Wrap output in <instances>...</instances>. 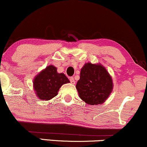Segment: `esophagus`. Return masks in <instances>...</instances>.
I'll return each instance as SVG.
<instances>
[{
    "label": "esophagus",
    "mask_w": 147,
    "mask_h": 147,
    "mask_svg": "<svg viewBox=\"0 0 147 147\" xmlns=\"http://www.w3.org/2000/svg\"><path fill=\"white\" fill-rule=\"evenodd\" d=\"M69 80H70L71 83L73 84H75V80H74V77H70Z\"/></svg>",
    "instance_id": "1"
}]
</instances>
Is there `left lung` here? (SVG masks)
I'll return each instance as SVG.
<instances>
[{"label": "left lung", "instance_id": "1", "mask_svg": "<svg viewBox=\"0 0 147 147\" xmlns=\"http://www.w3.org/2000/svg\"><path fill=\"white\" fill-rule=\"evenodd\" d=\"M80 98L89 105H100L106 100L113 89L110 75L100 65L87 63L80 71L76 84Z\"/></svg>", "mask_w": 147, "mask_h": 147}]
</instances>
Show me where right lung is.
Here are the masks:
<instances>
[{"label": "right lung", "instance_id": "add662e5", "mask_svg": "<svg viewBox=\"0 0 147 147\" xmlns=\"http://www.w3.org/2000/svg\"><path fill=\"white\" fill-rule=\"evenodd\" d=\"M68 82L69 80L65 74H58L56 67L50 65L34 78V90L40 99L49 100L58 94L63 84Z\"/></svg>", "mask_w": 147, "mask_h": 147}]
</instances>
